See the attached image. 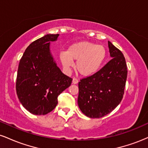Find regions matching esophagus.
Here are the masks:
<instances>
[{
    "instance_id": "obj_1",
    "label": "esophagus",
    "mask_w": 148,
    "mask_h": 148,
    "mask_svg": "<svg viewBox=\"0 0 148 148\" xmlns=\"http://www.w3.org/2000/svg\"><path fill=\"white\" fill-rule=\"evenodd\" d=\"M78 82H79V81H78V79H76V78H73V79H72V84H77Z\"/></svg>"
}]
</instances>
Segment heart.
<instances>
[{
    "label": "heart",
    "instance_id": "1",
    "mask_svg": "<svg viewBox=\"0 0 148 148\" xmlns=\"http://www.w3.org/2000/svg\"><path fill=\"white\" fill-rule=\"evenodd\" d=\"M106 54V49L103 46L84 41L69 46L67 52L60 54V59L67 71L70 70L74 66L73 60H75L78 72L84 76H90L99 70Z\"/></svg>",
    "mask_w": 148,
    "mask_h": 148
}]
</instances>
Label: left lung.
<instances>
[{
	"instance_id": "obj_1",
	"label": "left lung",
	"mask_w": 148,
	"mask_h": 148,
	"mask_svg": "<svg viewBox=\"0 0 148 148\" xmlns=\"http://www.w3.org/2000/svg\"><path fill=\"white\" fill-rule=\"evenodd\" d=\"M111 60L90 76L79 83L78 105L82 113L99 118L113 111L123 97L127 67L123 53L108 42Z\"/></svg>"
}]
</instances>
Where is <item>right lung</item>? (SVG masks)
I'll return each mask as SVG.
<instances>
[{
    "mask_svg": "<svg viewBox=\"0 0 148 148\" xmlns=\"http://www.w3.org/2000/svg\"><path fill=\"white\" fill-rule=\"evenodd\" d=\"M59 34H47L27 47L18 64L16 90L25 109L34 115H46L58 104V97L72 84L57 66L50 49Z\"/></svg>",
    "mask_w": 148,
    "mask_h": 148,
    "instance_id": "add662e5",
    "label": "right lung"
}]
</instances>
